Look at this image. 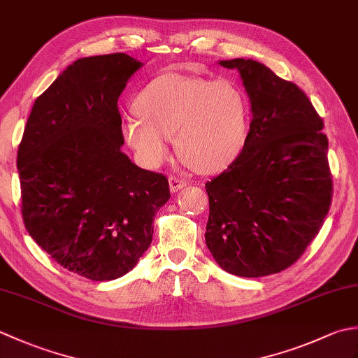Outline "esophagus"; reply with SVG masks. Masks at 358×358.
I'll return each instance as SVG.
<instances>
[{
  "mask_svg": "<svg viewBox=\"0 0 358 358\" xmlns=\"http://www.w3.org/2000/svg\"><path fill=\"white\" fill-rule=\"evenodd\" d=\"M186 180H181L178 177H175V175H171L169 177V187H171V192H177L180 189H183L186 186Z\"/></svg>",
  "mask_w": 358,
  "mask_h": 358,
  "instance_id": "1",
  "label": "esophagus"
}]
</instances>
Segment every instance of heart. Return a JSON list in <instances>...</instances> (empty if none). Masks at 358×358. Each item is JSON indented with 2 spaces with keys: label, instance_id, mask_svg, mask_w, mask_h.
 <instances>
[{
  "label": "heart",
  "instance_id": "obj_1",
  "mask_svg": "<svg viewBox=\"0 0 358 358\" xmlns=\"http://www.w3.org/2000/svg\"><path fill=\"white\" fill-rule=\"evenodd\" d=\"M135 112L121 121V134L141 162L158 167L177 154L203 173L229 166L245 146L248 103L231 81L164 73L135 98Z\"/></svg>",
  "mask_w": 358,
  "mask_h": 358
}]
</instances>
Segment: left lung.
<instances>
[{
    "label": "left lung",
    "instance_id": "8db88e82",
    "mask_svg": "<svg viewBox=\"0 0 358 358\" xmlns=\"http://www.w3.org/2000/svg\"><path fill=\"white\" fill-rule=\"evenodd\" d=\"M237 69L252 110L240 155L206 183V245L226 272L264 277L287 269L322 229L332 200L328 136L303 90L254 59Z\"/></svg>",
    "mask_w": 358,
    "mask_h": 358
}]
</instances>
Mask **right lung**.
Returning a JSON list of instances; mask_svg holds the SVG:
<instances>
[{
  "label": "right lung",
  "mask_w": 358,
  "mask_h": 358,
  "mask_svg": "<svg viewBox=\"0 0 358 358\" xmlns=\"http://www.w3.org/2000/svg\"><path fill=\"white\" fill-rule=\"evenodd\" d=\"M141 66L126 53L77 59L36 98L18 148L27 232L63 268L94 281L134 269L171 199L163 173L121 152L118 96Z\"/></svg>",
  "instance_id": "add662e5"
}]
</instances>
